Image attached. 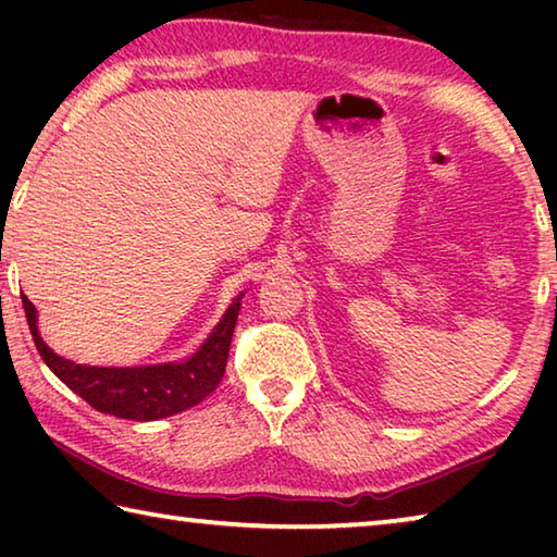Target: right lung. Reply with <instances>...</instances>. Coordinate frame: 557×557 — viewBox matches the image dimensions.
I'll use <instances>...</instances> for the list:
<instances>
[{
	"mask_svg": "<svg viewBox=\"0 0 557 557\" xmlns=\"http://www.w3.org/2000/svg\"><path fill=\"white\" fill-rule=\"evenodd\" d=\"M240 297H235L219 326L191 358L182 363L139 366V369H98L55 356L36 329V307L26 295H22V301L36 351L73 393H78L98 412L147 422L194 408L219 388L228 361L233 329L238 322Z\"/></svg>",
	"mask_w": 557,
	"mask_h": 557,
	"instance_id": "1",
	"label": "right lung"
}]
</instances>
